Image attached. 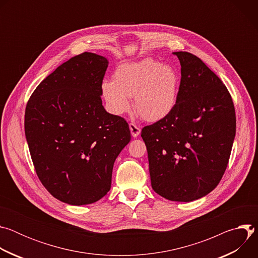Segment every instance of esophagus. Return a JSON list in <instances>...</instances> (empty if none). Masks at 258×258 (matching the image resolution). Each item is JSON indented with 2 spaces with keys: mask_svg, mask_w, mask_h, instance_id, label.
Returning a JSON list of instances; mask_svg holds the SVG:
<instances>
[{
  "mask_svg": "<svg viewBox=\"0 0 258 258\" xmlns=\"http://www.w3.org/2000/svg\"><path fill=\"white\" fill-rule=\"evenodd\" d=\"M130 130H131V134H132V136L133 137H138L139 135H140V133H141V128L137 125V124H135V123H130Z\"/></svg>",
  "mask_w": 258,
  "mask_h": 258,
  "instance_id": "obj_1",
  "label": "esophagus"
}]
</instances>
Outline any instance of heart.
I'll list each match as a JSON object with an SVG mask.
<instances>
[{"mask_svg": "<svg viewBox=\"0 0 258 258\" xmlns=\"http://www.w3.org/2000/svg\"><path fill=\"white\" fill-rule=\"evenodd\" d=\"M178 87L179 77L175 68L145 59L118 65L113 81H103L102 95L108 110L115 115L128 111V97H134L136 112L145 120L154 122L172 111Z\"/></svg>", "mask_w": 258, "mask_h": 258, "instance_id": "1", "label": "heart"}]
</instances>
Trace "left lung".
Wrapping results in <instances>:
<instances>
[{"label": "left lung", "mask_w": 258, "mask_h": 258, "mask_svg": "<svg viewBox=\"0 0 258 258\" xmlns=\"http://www.w3.org/2000/svg\"><path fill=\"white\" fill-rule=\"evenodd\" d=\"M180 84L172 111L142 130L153 190L170 201L190 202L222 179L236 135L227 87L197 56L174 52Z\"/></svg>", "instance_id": "8db88e82"}]
</instances>
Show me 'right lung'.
<instances>
[{
    "mask_svg": "<svg viewBox=\"0 0 258 258\" xmlns=\"http://www.w3.org/2000/svg\"><path fill=\"white\" fill-rule=\"evenodd\" d=\"M108 60L85 52L56 68L30 96L24 116L34 169L56 199L86 205L111 188L113 164L131 141L124 118L102 105Z\"/></svg>",
    "mask_w": 258,
    "mask_h": 258,
    "instance_id": "right-lung-1",
    "label": "right lung"
}]
</instances>
